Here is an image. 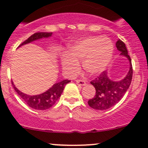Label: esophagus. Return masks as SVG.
<instances>
[{
  "mask_svg": "<svg viewBox=\"0 0 148 148\" xmlns=\"http://www.w3.org/2000/svg\"><path fill=\"white\" fill-rule=\"evenodd\" d=\"M76 82H77V85H81V86H83V85H86V82H85V80H82V79H78V80H76Z\"/></svg>",
  "mask_w": 148,
  "mask_h": 148,
  "instance_id": "1",
  "label": "esophagus"
}]
</instances>
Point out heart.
<instances>
[{"instance_id": "1", "label": "heart", "mask_w": 148, "mask_h": 148, "mask_svg": "<svg viewBox=\"0 0 148 148\" xmlns=\"http://www.w3.org/2000/svg\"><path fill=\"white\" fill-rule=\"evenodd\" d=\"M113 52V44L107 38L90 36L69 49L68 55H64L62 58V66L68 74L75 75L80 70L78 63H82L84 70L94 75L106 69Z\"/></svg>"}]
</instances>
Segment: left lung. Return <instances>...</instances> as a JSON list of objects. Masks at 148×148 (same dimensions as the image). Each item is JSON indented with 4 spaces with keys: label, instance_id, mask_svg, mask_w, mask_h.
I'll return each instance as SVG.
<instances>
[{
    "label": "left lung",
    "instance_id": "left-lung-1",
    "mask_svg": "<svg viewBox=\"0 0 148 148\" xmlns=\"http://www.w3.org/2000/svg\"><path fill=\"white\" fill-rule=\"evenodd\" d=\"M116 47L121 55L125 56L130 62V69L127 75L122 80L114 82L109 80L106 71H103L95 80L90 83L96 90L95 97L87 101L89 106L97 110H106L114 106L122 99L126 92L131 83L133 77V66L131 58L128 54L126 47L124 42L119 39L116 44Z\"/></svg>",
    "mask_w": 148,
    "mask_h": 148
}]
</instances>
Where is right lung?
Here are the masks:
<instances>
[{"mask_svg":"<svg viewBox=\"0 0 148 148\" xmlns=\"http://www.w3.org/2000/svg\"><path fill=\"white\" fill-rule=\"evenodd\" d=\"M51 34L52 32L34 33V34L30 36L27 40L22 43L19 47L24 45V44H28V43L33 42V41H35L36 39H41V38L49 37V36H51ZM70 82H71V80H64L61 82H58V83H56L55 85H53V87H51L47 92L41 94V95H34V96H30V95L24 94L20 90H17L14 85L13 87L15 91L17 92V93L18 94L19 96L22 98V99L30 107L34 109H37V110H46V109H49L52 106H53L56 101L61 97L66 84H68ZM12 84H13L12 82Z\"/></svg>","mask_w":148,"mask_h":148,"instance_id":"right-lung-1","label":"right lung"}]
</instances>
